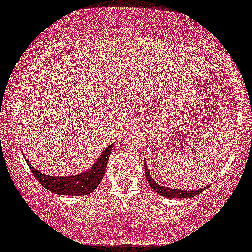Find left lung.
I'll use <instances>...</instances> for the list:
<instances>
[{"label":"left lung","instance_id":"obj_1","mask_svg":"<svg viewBox=\"0 0 252 252\" xmlns=\"http://www.w3.org/2000/svg\"><path fill=\"white\" fill-rule=\"evenodd\" d=\"M145 175H146V179H147V182L150 183L151 187L154 189V191H157L158 194L161 195V196L168 197V198L194 197V196H196V195L201 194L204 189L208 188V186H206V187L198 189V190H180V189H173V188L164 187V186H160L154 181L153 178H151L150 172H148V168H147V166H146V163H145Z\"/></svg>","mask_w":252,"mask_h":252}]
</instances>
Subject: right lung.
<instances>
[{"label":"right lung","mask_w":252,"mask_h":252,"mask_svg":"<svg viewBox=\"0 0 252 252\" xmlns=\"http://www.w3.org/2000/svg\"><path fill=\"white\" fill-rule=\"evenodd\" d=\"M112 148H113V144H111L106 150L102 152L94 166L86 170L85 173L77 174L73 176H64V178L63 176L60 178V176H50L42 174L32 164H30L27 159L26 161L40 185L54 194L67 195V196H83V195L91 194L101 183Z\"/></svg>","instance_id":"right-lung-1"}]
</instances>
